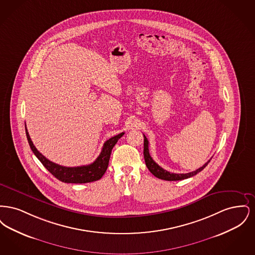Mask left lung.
Masks as SVG:
<instances>
[{
  "mask_svg": "<svg viewBox=\"0 0 255 255\" xmlns=\"http://www.w3.org/2000/svg\"><path fill=\"white\" fill-rule=\"evenodd\" d=\"M144 135V134H143ZM149 142L148 139L144 135V148H143V155H144V159H145L146 166L149 169V171L158 179L164 180V181H181L184 179H188L190 177H193L196 174H198L199 172H201L202 170L206 167L208 164V162L210 161V159L206 162L202 167H200L199 169L195 170L193 172H189V173H185V174H176V173H170L167 170H164L161 168L158 164H157L154 159L151 158L150 154H149Z\"/></svg>",
  "mask_w": 255,
  "mask_h": 255,
  "instance_id": "left-lung-1",
  "label": "left lung"
}]
</instances>
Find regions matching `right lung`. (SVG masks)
Here are the masks:
<instances>
[{
  "label": "right lung",
  "instance_id": "1",
  "mask_svg": "<svg viewBox=\"0 0 255 255\" xmlns=\"http://www.w3.org/2000/svg\"><path fill=\"white\" fill-rule=\"evenodd\" d=\"M24 127H25V133H26L28 144L37 158L57 180H59L61 182H67V183H86V182H95V181L100 180L108 168L112 149L114 148V146L116 145L118 140L124 134V133H119L109 138L104 143L101 153L93 163L89 165H83V166L67 167V166L56 164L50 161L46 157H44L37 150L36 147L31 141V138L28 134L26 126H25V122H24Z\"/></svg>",
  "mask_w": 255,
  "mask_h": 255
}]
</instances>
